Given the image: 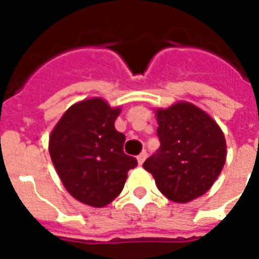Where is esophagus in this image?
<instances>
[{"label": "esophagus", "mask_w": 259, "mask_h": 259, "mask_svg": "<svg viewBox=\"0 0 259 259\" xmlns=\"http://www.w3.org/2000/svg\"><path fill=\"white\" fill-rule=\"evenodd\" d=\"M146 158H147V152L143 151L140 155L137 157V162H139V165H143V163H144V161H146Z\"/></svg>", "instance_id": "1"}]
</instances>
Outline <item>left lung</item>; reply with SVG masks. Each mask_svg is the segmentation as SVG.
Wrapping results in <instances>:
<instances>
[{
    "label": "left lung",
    "instance_id": "8db88e82",
    "mask_svg": "<svg viewBox=\"0 0 259 259\" xmlns=\"http://www.w3.org/2000/svg\"><path fill=\"white\" fill-rule=\"evenodd\" d=\"M161 147L143 163L168 200L186 204L209 190L226 162L219 124L187 101L155 109Z\"/></svg>",
    "mask_w": 259,
    "mask_h": 259
}]
</instances>
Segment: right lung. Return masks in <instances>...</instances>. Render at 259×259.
Here are the masks:
<instances>
[{"label":"right lung","instance_id":"1","mask_svg":"<svg viewBox=\"0 0 259 259\" xmlns=\"http://www.w3.org/2000/svg\"><path fill=\"white\" fill-rule=\"evenodd\" d=\"M120 107L93 97L73 104L50 135L48 151L65 189L85 205L102 208L123 190L127 172L137 166L126 155V137L115 129Z\"/></svg>","mask_w":259,"mask_h":259}]
</instances>
